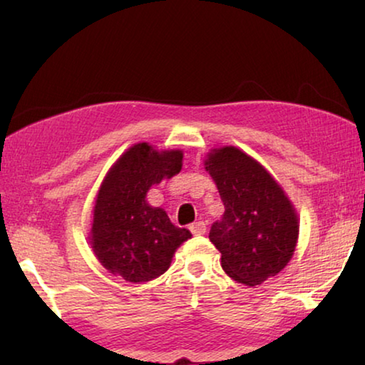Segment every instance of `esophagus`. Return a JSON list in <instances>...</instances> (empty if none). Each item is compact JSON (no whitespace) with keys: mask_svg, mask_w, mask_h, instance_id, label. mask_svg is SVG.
Here are the masks:
<instances>
[{"mask_svg":"<svg viewBox=\"0 0 365 365\" xmlns=\"http://www.w3.org/2000/svg\"><path fill=\"white\" fill-rule=\"evenodd\" d=\"M190 232L193 235H205L206 233V224L202 220L195 222V224L190 225Z\"/></svg>","mask_w":365,"mask_h":365,"instance_id":"1","label":"esophagus"}]
</instances>
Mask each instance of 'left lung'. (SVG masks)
<instances>
[{
    "mask_svg": "<svg viewBox=\"0 0 365 365\" xmlns=\"http://www.w3.org/2000/svg\"><path fill=\"white\" fill-rule=\"evenodd\" d=\"M205 164L225 207L209 232L222 255V269L235 282L261 285L285 269L294 252L299 224L292 201L274 177L238 148L214 150Z\"/></svg>",
    "mask_w": 365,
    "mask_h": 365,
    "instance_id": "8db88e82",
    "label": "left lung"
}]
</instances>
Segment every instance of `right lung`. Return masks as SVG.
<instances>
[{"mask_svg": "<svg viewBox=\"0 0 365 365\" xmlns=\"http://www.w3.org/2000/svg\"><path fill=\"white\" fill-rule=\"evenodd\" d=\"M180 150L156 151L138 143L122 154L98 191L91 248L104 269L132 283L150 282L169 269L175 250L191 238L164 209L148 205L146 193L182 169Z\"/></svg>", "mask_w": 365, "mask_h": 365, "instance_id": "add662e5", "label": "right lung"}]
</instances>
